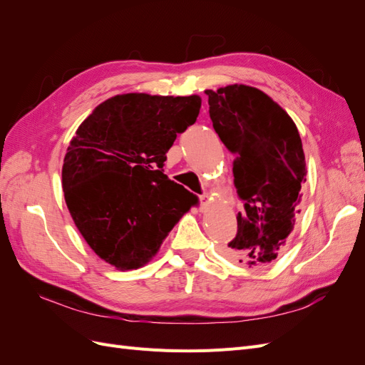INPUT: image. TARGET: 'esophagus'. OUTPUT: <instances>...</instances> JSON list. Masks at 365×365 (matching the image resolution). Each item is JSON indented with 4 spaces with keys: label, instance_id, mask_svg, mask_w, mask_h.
<instances>
[{
    "label": "esophagus",
    "instance_id": "esophagus-1",
    "mask_svg": "<svg viewBox=\"0 0 365 365\" xmlns=\"http://www.w3.org/2000/svg\"><path fill=\"white\" fill-rule=\"evenodd\" d=\"M200 200H201V205L207 207L208 202H210V196L208 195H202V196H200Z\"/></svg>",
    "mask_w": 365,
    "mask_h": 365
}]
</instances>
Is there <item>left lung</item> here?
I'll use <instances>...</instances> for the list:
<instances>
[{
  "label": "left lung",
  "instance_id": "left-lung-1",
  "mask_svg": "<svg viewBox=\"0 0 365 365\" xmlns=\"http://www.w3.org/2000/svg\"><path fill=\"white\" fill-rule=\"evenodd\" d=\"M205 94L216 134L236 155L235 185L245 202L227 256L250 268L267 267L284 250L302 212L300 134L288 113L257 88L235 83Z\"/></svg>",
  "mask_w": 365,
  "mask_h": 365
}]
</instances>
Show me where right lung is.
Listing matches in <instances>:
<instances>
[{
    "label": "right lung",
    "mask_w": 365,
    "mask_h": 365,
    "mask_svg": "<svg viewBox=\"0 0 365 365\" xmlns=\"http://www.w3.org/2000/svg\"><path fill=\"white\" fill-rule=\"evenodd\" d=\"M200 109V96L118 94L98 105L70 141L65 202L86 244L117 269L145 267L197 201L163 165Z\"/></svg>",
    "instance_id": "1"
}]
</instances>
